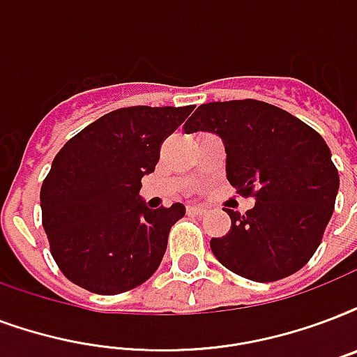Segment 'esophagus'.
I'll return each instance as SVG.
<instances>
[{"instance_id":"obj_1","label":"esophagus","mask_w":357,"mask_h":357,"mask_svg":"<svg viewBox=\"0 0 357 357\" xmlns=\"http://www.w3.org/2000/svg\"><path fill=\"white\" fill-rule=\"evenodd\" d=\"M187 213L189 215H206L208 213V209L200 208V206H189V208H187Z\"/></svg>"}]
</instances>
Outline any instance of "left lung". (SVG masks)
<instances>
[{
  "mask_svg": "<svg viewBox=\"0 0 357 357\" xmlns=\"http://www.w3.org/2000/svg\"><path fill=\"white\" fill-rule=\"evenodd\" d=\"M185 132H217L227 178L255 208L230 215L227 236L211 238L217 260L236 275L273 282L317 252L335 208L339 172L317 130L279 106L243 99L198 106Z\"/></svg>",
  "mask_w": 357,
  "mask_h": 357,
  "instance_id": "8db88e82",
  "label": "left lung"
}]
</instances>
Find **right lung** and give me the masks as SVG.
Wrapping results in <instances>:
<instances>
[{
	"mask_svg": "<svg viewBox=\"0 0 357 357\" xmlns=\"http://www.w3.org/2000/svg\"><path fill=\"white\" fill-rule=\"evenodd\" d=\"M195 106H129L105 114L54 157L40 187L43 227L58 268L89 292L140 287L159 268L181 204L149 209L138 197L160 146Z\"/></svg>",
	"mask_w": 357,
	"mask_h": 357,
	"instance_id": "obj_1",
	"label": "right lung"
}]
</instances>
